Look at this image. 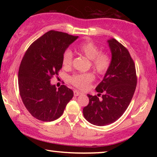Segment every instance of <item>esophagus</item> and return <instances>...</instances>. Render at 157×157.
I'll list each match as a JSON object with an SVG mask.
<instances>
[{"label": "esophagus", "instance_id": "34e87169", "mask_svg": "<svg viewBox=\"0 0 157 157\" xmlns=\"http://www.w3.org/2000/svg\"><path fill=\"white\" fill-rule=\"evenodd\" d=\"M81 94H82V93H81V92L77 91V90H74V95L75 96H78L79 95H81Z\"/></svg>", "mask_w": 157, "mask_h": 157}]
</instances>
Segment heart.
<instances>
[{"instance_id":"1","label":"heart","mask_w":157,"mask_h":157,"mask_svg":"<svg viewBox=\"0 0 157 157\" xmlns=\"http://www.w3.org/2000/svg\"><path fill=\"white\" fill-rule=\"evenodd\" d=\"M76 52L86 57L91 61V68L99 75L106 74L111 66V58L108 53L101 52L100 48L91 41H85L79 44L76 48ZM74 56L71 51L67 49L62 56V64L66 69L71 68ZM94 74L91 72L76 74L69 78V82L79 89L85 90L89 88L94 80Z\"/></svg>"}]
</instances>
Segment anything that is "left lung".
Segmentation results:
<instances>
[{"instance_id": "left-lung-1", "label": "left lung", "mask_w": 157, "mask_h": 157, "mask_svg": "<svg viewBox=\"0 0 157 157\" xmlns=\"http://www.w3.org/2000/svg\"><path fill=\"white\" fill-rule=\"evenodd\" d=\"M111 62L101 82L96 88L98 96L88 94L89 103L83 109L84 118L96 126H106L119 119L128 108L136 89L134 62L127 48L114 38L108 40ZM102 95V98L98 97Z\"/></svg>"}]
</instances>
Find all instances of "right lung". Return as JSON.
<instances>
[{
    "mask_svg": "<svg viewBox=\"0 0 157 157\" xmlns=\"http://www.w3.org/2000/svg\"><path fill=\"white\" fill-rule=\"evenodd\" d=\"M78 37L48 31L29 46L21 61L18 71L21 99L29 113L40 121L59 119L74 96V92L66 86L57 89L50 81L59 75L64 51Z\"/></svg>",
    "mask_w": 157,
    "mask_h": 157,
    "instance_id": "add662e5",
    "label": "right lung"
}]
</instances>
